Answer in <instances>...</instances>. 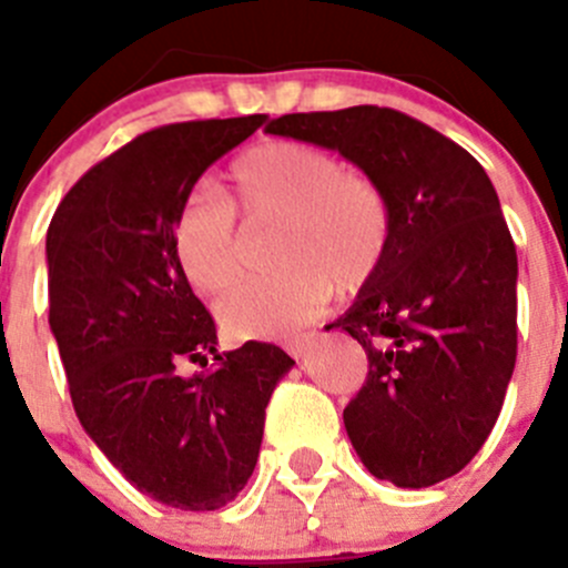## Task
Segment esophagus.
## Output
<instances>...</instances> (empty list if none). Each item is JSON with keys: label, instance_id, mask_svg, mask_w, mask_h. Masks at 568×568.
I'll return each mask as SVG.
<instances>
[{"label": "esophagus", "instance_id": "obj_1", "mask_svg": "<svg viewBox=\"0 0 568 568\" xmlns=\"http://www.w3.org/2000/svg\"><path fill=\"white\" fill-rule=\"evenodd\" d=\"M313 341H316V335H300V337H291V341L285 343V352H288L291 357H294V359H300V357H305L307 348L313 346Z\"/></svg>", "mask_w": 568, "mask_h": 568}]
</instances>
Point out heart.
Wrapping results in <instances>:
<instances>
[{"label": "heart", "mask_w": 568, "mask_h": 568, "mask_svg": "<svg viewBox=\"0 0 568 568\" xmlns=\"http://www.w3.org/2000/svg\"><path fill=\"white\" fill-rule=\"evenodd\" d=\"M227 199L247 222H277V268L236 285L216 307L236 337L288 335L318 316L332 283L341 291L368 283L390 247L393 211L385 189L307 142L250 148L231 164ZM231 204L197 189L178 205L175 261L200 294H222L242 274L244 242Z\"/></svg>", "instance_id": "heart-1"}]
</instances>
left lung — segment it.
<instances>
[{
    "label": "left lung",
    "mask_w": 568,
    "mask_h": 568,
    "mask_svg": "<svg viewBox=\"0 0 568 568\" xmlns=\"http://www.w3.org/2000/svg\"><path fill=\"white\" fill-rule=\"evenodd\" d=\"M266 134L337 151L385 189L390 247L332 326L368 354L343 409L371 475L423 489L464 469L517 363V247L489 175L454 140L387 106L296 112Z\"/></svg>",
    "instance_id": "8db88e82"
}]
</instances>
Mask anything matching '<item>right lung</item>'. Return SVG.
Listing matches in <instances>:
<instances>
[{"label": "right lung", "instance_id": "obj_1", "mask_svg": "<svg viewBox=\"0 0 568 568\" xmlns=\"http://www.w3.org/2000/svg\"><path fill=\"white\" fill-rule=\"evenodd\" d=\"M263 120L145 131L73 183L45 233L49 326L79 423L129 484L181 511H216L244 489L294 365L274 343L216 354L214 318L173 250L178 205ZM209 353L211 369L182 374Z\"/></svg>", "mask_w": 568, "mask_h": 568}]
</instances>
